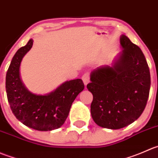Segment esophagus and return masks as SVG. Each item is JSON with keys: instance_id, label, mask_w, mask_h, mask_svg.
<instances>
[{"instance_id": "1", "label": "esophagus", "mask_w": 158, "mask_h": 158, "mask_svg": "<svg viewBox=\"0 0 158 158\" xmlns=\"http://www.w3.org/2000/svg\"><path fill=\"white\" fill-rule=\"evenodd\" d=\"M82 81L85 86L90 82V75H89L88 73H85V74L82 76Z\"/></svg>"}]
</instances>
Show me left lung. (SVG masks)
<instances>
[{"mask_svg": "<svg viewBox=\"0 0 158 158\" xmlns=\"http://www.w3.org/2000/svg\"><path fill=\"white\" fill-rule=\"evenodd\" d=\"M120 43L123 51L113 65L94 70L87 85L93 94L94 121L113 130L129 125L141 115L151 87L150 70L140 48L125 35L121 36Z\"/></svg>", "mask_w": 158, "mask_h": 158, "instance_id": "8db88e82", "label": "left lung"}]
</instances>
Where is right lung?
Segmentation results:
<instances>
[{"label": "right lung", "mask_w": 158, "mask_h": 158, "mask_svg": "<svg viewBox=\"0 0 158 158\" xmlns=\"http://www.w3.org/2000/svg\"><path fill=\"white\" fill-rule=\"evenodd\" d=\"M32 45L33 40L30 39L12 58L6 74V92L10 109L18 121L34 130L48 131L63 125L84 84L81 79H75L66 81L48 94L29 91L20 77V66Z\"/></svg>", "instance_id": "right-lung-1"}]
</instances>
